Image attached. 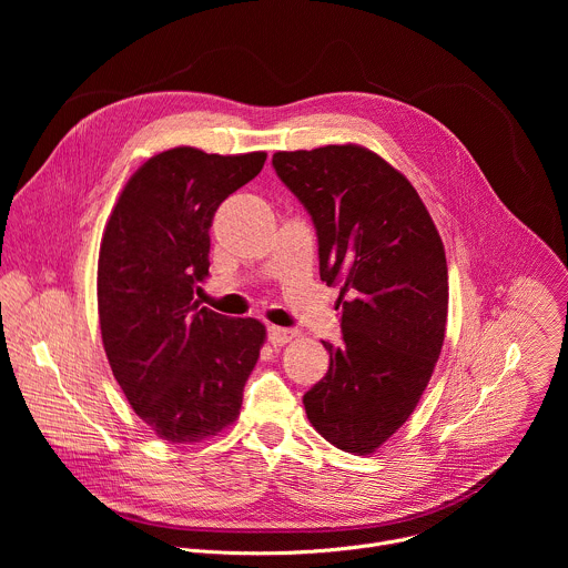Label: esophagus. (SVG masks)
<instances>
[{"label":"esophagus","instance_id":"34e87169","mask_svg":"<svg viewBox=\"0 0 568 568\" xmlns=\"http://www.w3.org/2000/svg\"><path fill=\"white\" fill-rule=\"evenodd\" d=\"M296 335H298L296 331L278 328V326H272V328H270V333H267V337H270V344H272V346H285V344H290Z\"/></svg>","mask_w":568,"mask_h":568}]
</instances>
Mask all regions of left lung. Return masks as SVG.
Segmentation results:
<instances>
[{"instance_id": "left-lung-1", "label": "left lung", "mask_w": 568, "mask_h": 568, "mask_svg": "<svg viewBox=\"0 0 568 568\" xmlns=\"http://www.w3.org/2000/svg\"><path fill=\"white\" fill-rule=\"evenodd\" d=\"M281 182L307 209L318 274L339 285L344 344L305 395L312 427L351 454H373L418 407L447 323V261L412 182L368 148L276 152Z\"/></svg>"}]
</instances>
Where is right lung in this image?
<instances>
[{"label": "right lung", "mask_w": 568, "mask_h": 568, "mask_svg": "<svg viewBox=\"0 0 568 568\" xmlns=\"http://www.w3.org/2000/svg\"><path fill=\"white\" fill-rule=\"evenodd\" d=\"M265 152L180 145L128 180L99 254V318L112 373L134 414L173 445L235 423L267 331L195 301L209 276L217 206L265 166Z\"/></svg>", "instance_id": "1"}]
</instances>
